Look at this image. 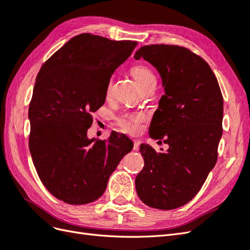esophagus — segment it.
Instances as JSON below:
<instances>
[{
    "mask_svg": "<svg viewBox=\"0 0 250 250\" xmlns=\"http://www.w3.org/2000/svg\"><path fill=\"white\" fill-rule=\"evenodd\" d=\"M140 145H141V141L134 140V141H133V150L138 151V150L140 149Z\"/></svg>",
    "mask_w": 250,
    "mask_h": 250,
    "instance_id": "34e87169",
    "label": "esophagus"
}]
</instances>
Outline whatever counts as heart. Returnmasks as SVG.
<instances>
[{
	"label": "heart",
	"mask_w": 250,
	"mask_h": 250,
	"mask_svg": "<svg viewBox=\"0 0 250 250\" xmlns=\"http://www.w3.org/2000/svg\"><path fill=\"white\" fill-rule=\"evenodd\" d=\"M131 74L139 83V85L143 88L146 85L155 83V75L149 67L145 64H135L131 67ZM112 89V80L108 81L106 87V95L109 96ZM146 116L143 112H126L124 115L120 116L117 120L119 126L122 129L130 134H137L140 132L142 128V123L145 121Z\"/></svg>",
	"instance_id": "b5f03b06"
}]
</instances>
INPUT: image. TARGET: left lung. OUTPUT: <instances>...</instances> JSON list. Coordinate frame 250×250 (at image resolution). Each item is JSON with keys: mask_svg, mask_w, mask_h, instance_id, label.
I'll return each mask as SVG.
<instances>
[{"mask_svg": "<svg viewBox=\"0 0 250 250\" xmlns=\"http://www.w3.org/2000/svg\"><path fill=\"white\" fill-rule=\"evenodd\" d=\"M134 58L147 60L161 74L165 95L149 133L169 145L166 152H156L142 144L145 165L135 177V188L150 208H177L197 195L215 167L223 130V97L208 62L185 47L150 44L140 48Z\"/></svg>", "mask_w": 250, "mask_h": 250, "instance_id": "left-lung-1", "label": "left lung"}]
</instances>
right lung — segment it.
I'll return each instance as SVG.
<instances>
[{
  "label": "right lung",
  "instance_id": "1",
  "mask_svg": "<svg viewBox=\"0 0 250 250\" xmlns=\"http://www.w3.org/2000/svg\"><path fill=\"white\" fill-rule=\"evenodd\" d=\"M132 41L82 33L57 50L37 74L29 105V149L47 190L69 204L101 197L111 173L133 144L125 134L88 140L93 112L106 98L117 67L131 55Z\"/></svg>",
  "mask_w": 250,
  "mask_h": 250
}]
</instances>
